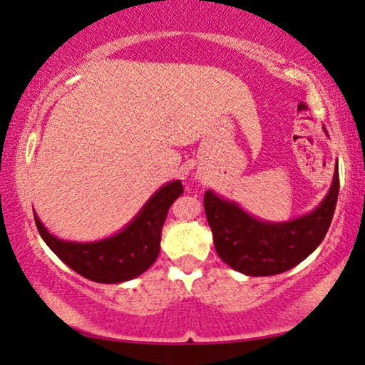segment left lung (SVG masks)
I'll return each instance as SVG.
<instances>
[{"instance_id": "obj_1", "label": "left lung", "mask_w": 365, "mask_h": 365, "mask_svg": "<svg viewBox=\"0 0 365 365\" xmlns=\"http://www.w3.org/2000/svg\"><path fill=\"white\" fill-rule=\"evenodd\" d=\"M338 191L336 162L333 182L317 208L286 222H267L208 190L203 207L217 255L229 267L247 276H274L289 271L324 240L336 208Z\"/></svg>"}]
</instances>
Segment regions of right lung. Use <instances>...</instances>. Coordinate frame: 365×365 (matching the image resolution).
<instances>
[{"label": "right lung", "instance_id": "1", "mask_svg": "<svg viewBox=\"0 0 365 365\" xmlns=\"http://www.w3.org/2000/svg\"><path fill=\"white\" fill-rule=\"evenodd\" d=\"M182 193L181 181H172L155 191L138 215L117 232L100 241L77 243L53 236L39 217L36 226L44 243L72 271L94 282L115 284L141 276L160 253L162 227L167 212Z\"/></svg>", "mask_w": 365, "mask_h": 365}]
</instances>
